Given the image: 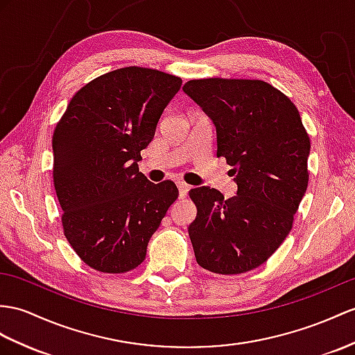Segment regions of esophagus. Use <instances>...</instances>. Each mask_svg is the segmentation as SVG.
Returning <instances> with one entry per match:
<instances>
[{
	"instance_id": "obj_1",
	"label": "esophagus",
	"mask_w": 355,
	"mask_h": 355,
	"mask_svg": "<svg viewBox=\"0 0 355 355\" xmlns=\"http://www.w3.org/2000/svg\"><path fill=\"white\" fill-rule=\"evenodd\" d=\"M176 185H178V188H179V197H180V198L187 197V194H188V191H189V188H191V187H189L188 184H185L184 180H178Z\"/></svg>"
}]
</instances>
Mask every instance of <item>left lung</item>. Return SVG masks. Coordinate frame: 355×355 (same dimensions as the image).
<instances>
[{
    "instance_id": "1",
    "label": "left lung",
    "mask_w": 355,
    "mask_h": 355,
    "mask_svg": "<svg viewBox=\"0 0 355 355\" xmlns=\"http://www.w3.org/2000/svg\"><path fill=\"white\" fill-rule=\"evenodd\" d=\"M184 92L212 119L217 158H226L238 185L227 200L209 187L189 191L196 261L224 275L252 271L292 229L309 184V134L293 102L265 81L203 78Z\"/></svg>"
}]
</instances>
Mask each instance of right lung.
Returning <instances> with one entry per match:
<instances>
[{"label":"right lung","mask_w":355,"mask_h":355,"mask_svg":"<svg viewBox=\"0 0 355 355\" xmlns=\"http://www.w3.org/2000/svg\"><path fill=\"white\" fill-rule=\"evenodd\" d=\"M182 80L129 66L85 84L54 129V187L67 243L90 268L134 270L179 191L138 170L164 108Z\"/></svg>","instance_id":"1"}]
</instances>
